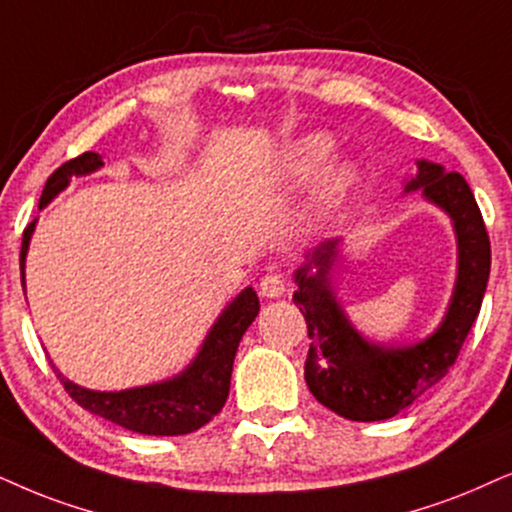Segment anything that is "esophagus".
I'll return each mask as SVG.
<instances>
[{"label":"esophagus","instance_id":"esophagus-1","mask_svg":"<svg viewBox=\"0 0 512 512\" xmlns=\"http://www.w3.org/2000/svg\"><path fill=\"white\" fill-rule=\"evenodd\" d=\"M283 293H286V281H283V276L267 274L260 281V295L267 297V300H276V297H281Z\"/></svg>","mask_w":512,"mask_h":512}]
</instances>
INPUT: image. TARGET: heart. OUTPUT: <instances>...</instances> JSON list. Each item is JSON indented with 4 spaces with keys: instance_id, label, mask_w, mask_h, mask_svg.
I'll return each mask as SVG.
<instances>
[{
    "instance_id": "1",
    "label": "heart",
    "mask_w": 512,
    "mask_h": 512,
    "mask_svg": "<svg viewBox=\"0 0 512 512\" xmlns=\"http://www.w3.org/2000/svg\"><path fill=\"white\" fill-rule=\"evenodd\" d=\"M335 158V139L328 132H307L295 137L283 146L278 155L276 179L286 186H304L314 181L319 174L331 165ZM359 186L357 167L349 163L333 165L323 172L319 184L312 193V210L316 215H331L352 198Z\"/></svg>"
}]
</instances>
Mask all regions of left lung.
Returning a JSON list of instances; mask_svg holds the SVG:
<instances>
[{
	"label": "left lung",
	"mask_w": 512,
	"mask_h": 512,
	"mask_svg": "<svg viewBox=\"0 0 512 512\" xmlns=\"http://www.w3.org/2000/svg\"><path fill=\"white\" fill-rule=\"evenodd\" d=\"M404 193L420 191L451 219L456 234V283L449 307L428 338L413 345H380L364 338L333 290L340 241L307 252L295 269L293 300L307 321L304 380L326 409L347 420H387L423 397L449 373L480 314L491 269L489 236L468 181L432 160H418Z\"/></svg>",
	"instance_id": "8db88e82"
}]
</instances>
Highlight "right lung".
Segmentation results:
<instances>
[{"mask_svg":"<svg viewBox=\"0 0 512 512\" xmlns=\"http://www.w3.org/2000/svg\"><path fill=\"white\" fill-rule=\"evenodd\" d=\"M103 167V158L99 153H82L77 158L63 163L51 174L44 184L40 210L54 200L63 189H68L70 179L84 177ZM37 219H32L28 229L23 231L21 245V283L25 286V257H28L30 238L35 234ZM260 314V300L250 286L241 290L234 300L224 307V312L212 323L208 335L198 354L191 359V364L179 371L172 378L160 380V383L129 387L118 392H101L89 390L68 380L58 371L54 373L61 378L66 392L73 397L82 409H87L94 416L111 420L115 425H122L125 430L139 432V435L155 437H172V435H189V432L203 428L212 418L222 411L231 387V371H234V359L238 342L243 333Z\"/></svg>","mask_w":512,"mask_h":512,"instance_id":"add662e5","label":"right lung"}]
</instances>
